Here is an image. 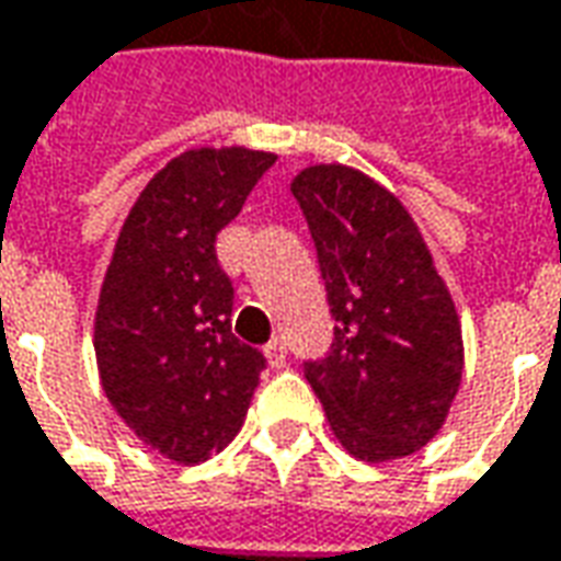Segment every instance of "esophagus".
Instances as JSON below:
<instances>
[{"label":"esophagus","instance_id":"obj_1","mask_svg":"<svg viewBox=\"0 0 561 561\" xmlns=\"http://www.w3.org/2000/svg\"><path fill=\"white\" fill-rule=\"evenodd\" d=\"M265 358H268L272 367H280V364L287 360V342L284 340L268 342V345H265Z\"/></svg>","mask_w":561,"mask_h":561}]
</instances>
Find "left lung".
I'll use <instances>...</instances> for the list:
<instances>
[{"label": "left lung", "instance_id": "obj_1", "mask_svg": "<svg viewBox=\"0 0 561 561\" xmlns=\"http://www.w3.org/2000/svg\"><path fill=\"white\" fill-rule=\"evenodd\" d=\"M318 247L333 348L306 364L352 457L389 463L430 445L463 379V327L416 221L377 179L314 163L289 182Z\"/></svg>", "mask_w": 561, "mask_h": 561}]
</instances>
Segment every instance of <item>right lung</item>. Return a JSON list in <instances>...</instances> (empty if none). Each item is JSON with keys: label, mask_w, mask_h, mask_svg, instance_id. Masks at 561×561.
Returning <instances> with one entry per match:
<instances>
[{"label": "right lung", "mask_w": 561, "mask_h": 561, "mask_svg": "<svg viewBox=\"0 0 561 561\" xmlns=\"http://www.w3.org/2000/svg\"><path fill=\"white\" fill-rule=\"evenodd\" d=\"M274 160L240 145L172 157L129 209L98 293L101 389L141 445L179 466L234 442L265 367L231 333L216 234Z\"/></svg>", "instance_id": "1"}]
</instances>
